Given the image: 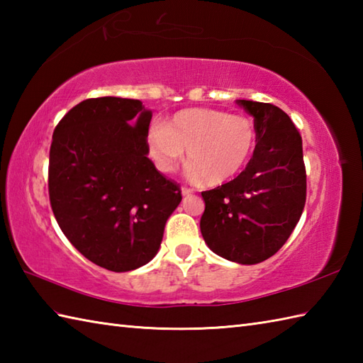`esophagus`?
Listing matches in <instances>:
<instances>
[{"mask_svg":"<svg viewBox=\"0 0 363 363\" xmlns=\"http://www.w3.org/2000/svg\"><path fill=\"white\" fill-rule=\"evenodd\" d=\"M181 194H182V196H190L191 194H194V190L189 187H181Z\"/></svg>","mask_w":363,"mask_h":363,"instance_id":"esophagus-1","label":"esophagus"}]
</instances>
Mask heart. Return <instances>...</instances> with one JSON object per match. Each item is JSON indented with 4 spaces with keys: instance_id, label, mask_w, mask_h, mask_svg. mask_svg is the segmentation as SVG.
I'll use <instances>...</instances> for the list:
<instances>
[{
    "instance_id": "heart-1",
    "label": "heart",
    "mask_w": 363,
    "mask_h": 363,
    "mask_svg": "<svg viewBox=\"0 0 363 363\" xmlns=\"http://www.w3.org/2000/svg\"><path fill=\"white\" fill-rule=\"evenodd\" d=\"M150 154L160 172L172 173L186 159L191 179L218 187L242 172L256 148V128L243 115L190 107L167 125L152 126Z\"/></svg>"
}]
</instances>
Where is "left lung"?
Returning <instances> with one entry per match:
<instances>
[{
	"label": "left lung",
	"instance_id": "8db88e82",
	"mask_svg": "<svg viewBox=\"0 0 363 363\" xmlns=\"http://www.w3.org/2000/svg\"><path fill=\"white\" fill-rule=\"evenodd\" d=\"M254 117L256 150L243 172L203 191L199 221L207 246L220 257L254 265L282 248L306 204L303 140L277 106L237 99Z\"/></svg>",
	"mask_w": 363,
	"mask_h": 363
}]
</instances>
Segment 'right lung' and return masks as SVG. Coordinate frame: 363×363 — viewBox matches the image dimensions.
Instances as JSON below:
<instances>
[{"mask_svg": "<svg viewBox=\"0 0 363 363\" xmlns=\"http://www.w3.org/2000/svg\"><path fill=\"white\" fill-rule=\"evenodd\" d=\"M152 112L138 99L90 98L65 113L50 150V201L84 257L115 273L156 256L181 189L148 159Z\"/></svg>", "mask_w": 363, "mask_h": 363, "instance_id": "obj_1", "label": "right lung"}]
</instances>
